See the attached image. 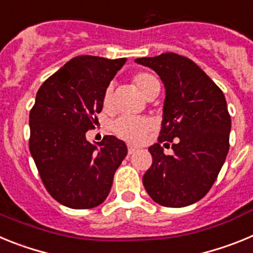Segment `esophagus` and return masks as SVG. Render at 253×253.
I'll return each instance as SVG.
<instances>
[{
    "label": "esophagus",
    "instance_id": "esophagus-1",
    "mask_svg": "<svg viewBox=\"0 0 253 253\" xmlns=\"http://www.w3.org/2000/svg\"><path fill=\"white\" fill-rule=\"evenodd\" d=\"M137 151H139V148H138V147H134V146H131V144H128V153L129 154L135 153Z\"/></svg>",
    "mask_w": 253,
    "mask_h": 253
}]
</instances>
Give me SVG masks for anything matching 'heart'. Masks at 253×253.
<instances>
[{
    "instance_id": "1",
    "label": "heart",
    "mask_w": 253,
    "mask_h": 253,
    "mask_svg": "<svg viewBox=\"0 0 253 253\" xmlns=\"http://www.w3.org/2000/svg\"><path fill=\"white\" fill-rule=\"evenodd\" d=\"M134 84L137 86L139 92L144 97L149 95L153 90L160 87V82L153 75L148 72H139L133 77ZM113 102V86L109 84L102 96V105L105 109H109ZM154 123L149 118L142 116L123 115L114 120L111 124V130L122 139L129 143H140L144 140L147 134L153 129Z\"/></svg>"
}]
</instances>
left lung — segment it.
<instances>
[{"label":"left lung","mask_w":253,"mask_h":253,"mask_svg":"<svg viewBox=\"0 0 253 253\" xmlns=\"http://www.w3.org/2000/svg\"><path fill=\"white\" fill-rule=\"evenodd\" d=\"M165 84L163 120L158 143L149 147L152 166L143 185L157 204L191 205L215 182L229 151L231 116L222 90L191 59L176 53L138 58ZM174 140L166 156L160 142Z\"/></svg>","instance_id":"obj_1"}]
</instances>
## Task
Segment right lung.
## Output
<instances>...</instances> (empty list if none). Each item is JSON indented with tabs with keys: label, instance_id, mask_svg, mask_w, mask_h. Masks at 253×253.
Instances as JSON below:
<instances>
[{
	"label": "right lung",
	"instance_id": "1",
	"mask_svg": "<svg viewBox=\"0 0 253 253\" xmlns=\"http://www.w3.org/2000/svg\"><path fill=\"white\" fill-rule=\"evenodd\" d=\"M125 62L126 58L80 55L38 91L29 116V148L45 189L64 207L90 209L104 203L128 153L125 143L114 135L97 146L86 139L102 110L106 87Z\"/></svg>",
	"mask_w": 253,
	"mask_h": 253
}]
</instances>
